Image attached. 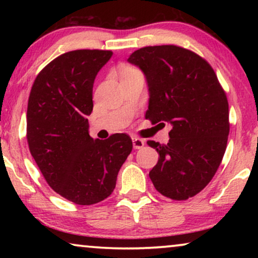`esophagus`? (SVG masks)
<instances>
[{
    "mask_svg": "<svg viewBox=\"0 0 258 258\" xmlns=\"http://www.w3.org/2000/svg\"><path fill=\"white\" fill-rule=\"evenodd\" d=\"M133 147L134 149H141L144 147V141L139 137H133Z\"/></svg>",
    "mask_w": 258,
    "mask_h": 258,
    "instance_id": "esophagus-1",
    "label": "esophagus"
}]
</instances>
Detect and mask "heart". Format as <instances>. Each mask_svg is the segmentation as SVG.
I'll return each mask as SVG.
<instances>
[{"label": "heart", "mask_w": 258, "mask_h": 258, "mask_svg": "<svg viewBox=\"0 0 258 258\" xmlns=\"http://www.w3.org/2000/svg\"><path fill=\"white\" fill-rule=\"evenodd\" d=\"M132 72H135V69L132 68V67H123L122 68V74L124 75V74H129Z\"/></svg>", "instance_id": "1"}]
</instances>
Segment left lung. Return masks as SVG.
Returning a JSON list of instances; mask_svg holds the SVG:
<instances>
[{
	"label": "left lung",
	"mask_w": 258,
	"mask_h": 258,
	"mask_svg": "<svg viewBox=\"0 0 258 258\" xmlns=\"http://www.w3.org/2000/svg\"><path fill=\"white\" fill-rule=\"evenodd\" d=\"M128 62L144 74L149 91L146 118L171 125L169 142L148 141L158 153L149 177L158 192L188 200L214 177L227 148L229 105L206 59L176 45L141 48Z\"/></svg>",
	"instance_id": "1"
}]
</instances>
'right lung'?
Returning a JSON list of instances; mask_svg holds the SVG:
<instances>
[{
  "label": "right lung",
  "instance_id": "right-lung-1",
  "mask_svg": "<svg viewBox=\"0 0 258 258\" xmlns=\"http://www.w3.org/2000/svg\"><path fill=\"white\" fill-rule=\"evenodd\" d=\"M111 56L112 51L87 49L58 56L38 74L28 101L31 156L51 189L80 206L111 195L133 150L125 134L103 141L89 135L94 81Z\"/></svg>",
  "mask_w": 258,
  "mask_h": 258
}]
</instances>
